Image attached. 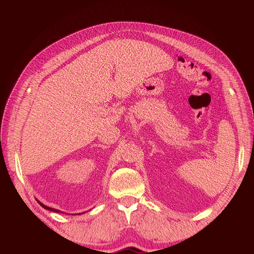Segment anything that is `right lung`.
Instances as JSON below:
<instances>
[{
  "instance_id": "1",
  "label": "right lung",
  "mask_w": 254,
  "mask_h": 254,
  "mask_svg": "<svg viewBox=\"0 0 254 254\" xmlns=\"http://www.w3.org/2000/svg\"><path fill=\"white\" fill-rule=\"evenodd\" d=\"M40 203V205L42 206V207H44L45 210H49V211H53V212H56V213H61V211H59V210H56V209H53V207H50V206H47V205H44L43 203H41L40 201H38Z\"/></svg>"
}]
</instances>
